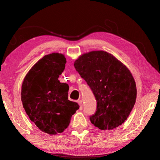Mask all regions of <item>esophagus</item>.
<instances>
[{
  "instance_id": "1",
  "label": "esophagus",
  "mask_w": 160,
  "mask_h": 160,
  "mask_svg": "<svg viewBox=\"0 0 160 160\" xmlns=\"http://www.w3.org/2000/svg\"><path fill=\"white\" fill-rule=\"evenodd\" d=\"M78 103L79 105V109H82V108H83V102H82V101L81 100L78 101Z\"/></svg>"
}]
</instances>
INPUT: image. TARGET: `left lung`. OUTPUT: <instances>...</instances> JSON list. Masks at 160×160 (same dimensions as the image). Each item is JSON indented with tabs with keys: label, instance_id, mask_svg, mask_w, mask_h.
Returning a JSON list of instances; mask_svg holds the SVG:
<instances>
[{
	"label": "left lung",
	"instance_id": "8db88e82",
	"mask_svg": "<svg viewBox=\"0 0 160 160\" xmlns=\"http://www.w3.org/2000/svg\"><path fill=\"white\" fill-rule=\"evenodd\" d=\"M74 67L97 100V111L89 118L91 123L99 129L111 130L124 123L137 98L136 84L128 67L104 51L83 53Z\"/></svg>",
	"mask_w": 160,
	"mask_h": 160
}]
</instances>
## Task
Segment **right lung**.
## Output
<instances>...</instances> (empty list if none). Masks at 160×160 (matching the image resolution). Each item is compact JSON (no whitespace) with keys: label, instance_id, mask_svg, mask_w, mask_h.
Here are the masks:
<instances>
[{"label":"right lung","instance_id":"1","mask_svg":"<svg viewBox=\"0 0 160 160\" xmlns=\"http://www.w3.org/2000/svg\"><path fill=\"white\" fill-rule=\"evenodd\" d=\"M66 58L52 52L38 60L28 71L21 87V101L32 122L42 132H63L79 105L68 99L69 85L58 79Z\"/></svg>","mask_w":160,"mask_h":160}]
</instances>
